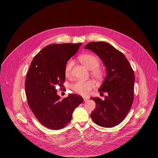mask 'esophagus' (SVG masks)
<instances>
[{
  "instance_id": "34e87169",
  "label": "esophagus",
  "mask_w": 158,
  "mask_h": 158,
  "mask_svg": "<svg viewBox=\"0 0 158 158\" xmlns=\"http://www.w3.org/2000/svg\"><path fill=\"white\" fill-rule=\"evenodd\" d=\"M83 99H84V101L85 102H86V101H88V98H86V97H84V98H83Z\"/></svg>"
}]
</instances>
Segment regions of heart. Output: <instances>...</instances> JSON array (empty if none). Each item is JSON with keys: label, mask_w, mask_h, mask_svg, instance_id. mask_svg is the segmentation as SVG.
Returning <instances> with one entry per match:
<instances>
[{"label": "heart", "mask_w": 158, "mask_h": 158, "mask_svg": "<svg viewBox=\"0 0 158 158\" xmlns=\"http://www.w3.org/2000/svg\"><path fill=\"white\" fill-rule=\"evenodd\" d=\"M81 62L84 65L87 69H91L92 75L98 79H101L104 75V71L99 67V59L93 54H83L79 57ZM74 65V61L70 59L67 61L64 67V74L65 77H69L71 75V71ZM94 86V82L93 80L87 81H77L71 85V89L73 91L81 95H88L91 90Z\"/></svg>", "instance_id": "b5f03b06"}]
</instances>
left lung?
Segmentation results:
<instances>
[{"label": "left lung", "instance_id": "8db88e82", "mask_svg": "<svg viewBox=\"0 0 158 158\" xmlns=\"http://www.w3.org/2000/svg\"><path fill=\"white\" fill-rule=\"evenodd\" d=\"M85 49L94 52L102 61L106 76L99 89L107 93L104 100L99 98L91 116L94 123L104 127H112L121 123L127 116L134 99V74L125 56L110 44L104 42H92Z\"/></svg>", "mask_w": 158, "mask_h": 158}]
</instances>
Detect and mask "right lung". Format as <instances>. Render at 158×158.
I'll return each instance as SVG.
<instances>
[{
	"mask_svg": "<svg viewBox=\"0 0 158 158\" xmlns=\"http://www.w3.org/2000/svg\"><path fill=\"white\" fill-rule=\"evenodd\" d=\"M81 44L49 45L34 57L29 67L25 82L27 102L37 120L49 129L64 127L83 102L82 96L74 94L61 99L56 89L64 84L65 65Z\"/></svg>",
	"mask_w": 158,
	"mask_h": 158,
	"instance_id": "right-lung-1",
	"label": "right lung"
}]
</instances>
